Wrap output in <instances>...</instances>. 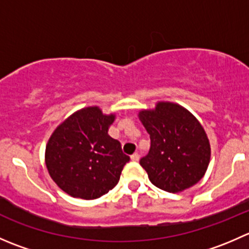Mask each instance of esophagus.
<instances>
[{"label": "esophagus", "instance_id": "obj_1", "mask_svg": "<svg viewBox=\"0 0 249 249\" xmlns=\"http://www.w3.org/2000/svg\"><path fill=\"white\" fill-rule=\"evenodd\" d=\"M139 159H140V155L137 154V153H134V154L131 155V160H132V161H139Z\"/></svg>", "mask_w": 249, "mask_h": 249}]
</instances>
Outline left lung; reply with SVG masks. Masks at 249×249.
<instances>
[{
  "label": "left lung",
  "mask_w": 249,
  "mask_h": 249,
  "mask_svg": "<svg viewBox=\"0 0 249 249\" xmlns=\"http://www.w3.org/2000/svg\"><path fill=\"white\" fill-rule=\"evenodd\" d=\"M139 118L150 136V149L140 164L155 187L179 193L196 184L211 160L205 129L187 108L160 101L153 109L140 110Z\"/></svg>",
  "instance_id": "1"
}]
</instances>
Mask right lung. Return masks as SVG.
Wrapping results in <instances>:
<instances>
[{"mask_svg":"<svg viewBox=\"0 0 249 249\" xmlns=\"http://www.w3.org/2000/svg\"><path fill=\"white\" fill-rule=\"evenodd\" d=\"M114 113L84 107L53 131L46 145V166L57 187L72 197L99 199L119 182L130 160L108 129Z\"/></svg>","mask_w":249,"mask_h":249,"instance_id":"obj_1","label":"right lung"}]
</instances>
